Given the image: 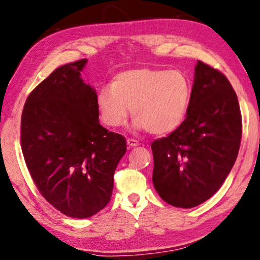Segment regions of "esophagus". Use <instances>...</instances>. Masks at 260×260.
I'll return each instance as SVG.
<instances>
[{
  "label": "esophagus",
  "instance_id": "obj_1",
  "mask_svg": "<svg viewBox=\"0 0 260 260\" xmlns=\"http://www.w3.org/2000/svg\"><path fill=\"white\" fill-rule=\"evenodd\" d=\"M126 144H127V146H129V147H136V146H138V145H139V143L137 142V140H136V139H130V138L126 139Z\"/></svg>",
  "mask_w": 260,
  "mask_h": 260
}]
</instances>
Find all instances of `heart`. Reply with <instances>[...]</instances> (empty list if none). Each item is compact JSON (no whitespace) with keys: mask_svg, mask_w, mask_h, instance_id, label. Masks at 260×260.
Returning a JSON list of instances; mask_svg holds the SVG:
<instances>
[{"mask_svg":"<svg viewBox=\"0 0 260 260\" xmlns=\"http://www.w3.org/2000/svg\"><path fill=\"white\" fill-rule=\"evenodd\" d=\"M190 95L192 85L183 72L134 68L98 91L97 106L109 126L123 124L131 112L133 129L167 135L184 122Z\"/></svg>","mask_w":260,"mask_h":260,"instance_id":"heart-1","label":"heart"}]
</instances>
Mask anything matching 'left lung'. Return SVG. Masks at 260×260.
Masks as SVG:
<instances>
[{
    "instance_id": "1",
    "label": "left lung",
    "mask_w": 260,
    "mask_h": 260,
    "mask_svg": "<svg viewBox=\"0 0 260 260\" xmlns=\"http://www.w3.org/2000/svg\"><path fill=\"white\" fill-rule=\"evenodd\" d=\"M241 136L242 118L230 81L199 60L185 121L152 144L153 185L163 201L189 209L210 199L234 166Z\"/></svg>"
}]
</instances>
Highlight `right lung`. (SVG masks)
Wrapping results in <instances>:
<instances>
[{
    "mask_svg": "<svg viewBox=\"0 0 260 260\" xmlns=\"http://www.w3.org/2000/svg\"><path fill=\"white\" fill-rule=\"evenodd\" d=\"M88 59L53 71L22 109L21 149L43 198L63 215L88 218L107 206L123 136L99 123L97 93L81 72Z\"/></svg>",
    "mask_w": 260,
    "mask_h": 260,
    "instance_id": "add662e5",
    "label": "right lung"
}]
</instances>
